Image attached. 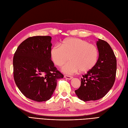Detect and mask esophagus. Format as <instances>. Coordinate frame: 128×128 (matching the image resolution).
<instances>
[{
  "mask_svg": "<svg viewBox=\"0 0 128 128\" xmlns=\"http://www.w3.org/2000/svg\"><path fill=\"white\" fill-rule=\"evenodd\" d=\"M64 78H66V79L68 80H71L72 78V77L70 76H68V75H64Z\"/></svg>",
  "mask_w": 128,
  "mask_h": 128,
  "instance_id": "1",
  "label": "esophagus"
}]
</instances>
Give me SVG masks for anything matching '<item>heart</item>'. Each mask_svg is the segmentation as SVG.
<instances>
[{
	"mask_svg": "<svg viewBox=\"0 0 128 128\" xmlns=\"http://www.w3.org/2000/svg\"><path fill=\"white\" fill-rule=\"evenodd\" d=\"M52 60L56 66L61 67L64 65L62 71L67 74H73L80 70L86 72L94 67L98 58L96 46L86 41L77 38H70L59 44L54 45L51 50Z\"/></svg>",
	"mask_w": 128,
	"mask_h": 128,
	"instance_id": "obj_1",
	"label": "heart"
}]
</instances>
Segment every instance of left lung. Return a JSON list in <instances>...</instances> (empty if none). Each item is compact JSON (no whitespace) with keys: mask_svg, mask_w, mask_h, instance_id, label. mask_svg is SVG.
I'll return each instance as SVG.
<instances>
[{"mask_svg":"<svg viewBox=\"0 0 128 128\" xmlns=\"http://www.w3.org/2000/svg\"><path fill=\"white\" fill-rule=\"evenodd\" d=\"M99 58L94 66L81 78L80 86L75 90L78 98L84 102L103 98L115 82L116 59L107 42L99 39L96 42Z\"/></svg>","mask_w":128,"mask_h":128,"instance_id":"left-lung-1","label":"left lung"}]
</instances>
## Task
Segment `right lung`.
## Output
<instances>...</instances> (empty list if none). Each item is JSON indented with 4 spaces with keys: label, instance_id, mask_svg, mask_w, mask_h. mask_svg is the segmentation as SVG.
<instances>
[{
    "label": "right lung",
    "instance_id": "add662e5",
    "mask_svg": "<svg viewBox=\"0 0 128 128\" xmlns=\"http://www.w3.org/2000/svg\"><path fill=\"white\" fill-rule=\"evenodd\" d=\"M52 37L34 36L18 46L13 57L15 84L26 98L37 102L51 98L57 80L64 77L51 60Z\"/></svg>",
    "mask_w": 128,
    "mask_h": 128
}]
</instances>
